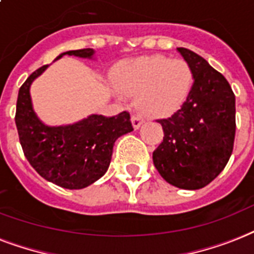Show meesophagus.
<instances>
[{"label": "esophagus", "mask_w": 254, "mask_h": 254, "mask_svg": "<svg viewBox=\"0 0 254 254\" xmlns=\"http://www.w3.org/2000/svg\"><path fill=\"white\" fill-rule=\"evenodd\" d=\"M131 122H132L133 128L137 129V128H140V126L144 123V119H143L141 117H139V115H132V118H131Z\"/></svg>", "instance_id": "obj_1"}]
</instances>
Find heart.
Returning a JSON list of instances; mask_svg holds the SVG:
<instances>
[{"mask_svg": "<svg viewBox=\"0 0 254 254\" xmlns=\"http://www.w3.org/2000/svg\"><path fill=\"white\" fill-rule=\"evenodd\" d=\"M119 91L136 95V107L151 118L170 117L190 95L193 74L184 60L144 56L118 64L113 75Z\"/></svg>", "mask_w": 254, "mask_h": 254, "instance_id": "obj_1", "label": "heart"}]
</instances>
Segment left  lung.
I'll return each mask as SVG.
<instances>
[{
  "label": "left lung",
  "mask_w": 254,
  "mask_h": 254,
  "mask_svg": "<svg viewBox=\"0 0 254 254\" xmlns=\"http://www.w3.org/2000/svg\"><path fill=\"white\" fill-rule=\"evenodd\" d=\"M193 74L182 109L158 121L164 137L152 159L167 183L182 190H200L225 168L233 151L236 98L228 80L202 57L178 47Z\"/></svg>",
  "instance_id": "left-lung-1"
}]
</instances>
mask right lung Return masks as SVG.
Instances as JSON below:
<instances>
[{
  "mask_svg": "<svg viewBox=\"0 0 254 254\" xmlns=\"http://www.w3.org/2000/svg\"><path fill=\"white\" fill-rule=\"evenodd\" d=\"M94 49L62 53L64 56L92 60ZM49 64L35 70L21 86L17 99L15 126L23 154L31 167L47 182L67 190H82L107 172L118 137L132 131L129 114L117 117L88 115L66 126H47L35 114L30 86Z\"/></svg>",
  "mask_w": 254,
  "mask_h": 254,
  "instance_id": "1",
  "label": "right lung"
}]
</instances>
